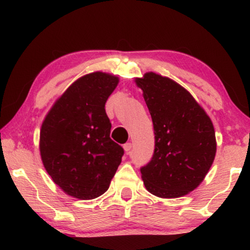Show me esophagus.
I'll use <instances>...</instances> for the list:
<instances>
[{
    "label": "esophagus",
    "mask_w": 250,
    "mask_h": 250,
    "mask_svg": "<svg viewBox=\"0 0 250 250\" xmlns=\"http://www.w3.org/2000/svg\"><path fill=\"white\" fill-rule=\"evenodd\" d=\"M131 149H132V143L131 142H127V143H125L124 145V150L127 153H129V151H131Z\"/></svg>",
    "instance_id": "obj_1"
}]
</instances>
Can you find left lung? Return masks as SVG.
<instances>
[{
	"label": "left lung",
	"instance_id": "8db88e82",
	"mask_svg": "<svg viewBox=\"0 0 250 250\" xmlns=\"http://www.w3.org/2000/svg\"><path fill=\"white\" fill-rule=\"evenodd\" d=\"M151 115L155 151L140 168L150 193L177 198L203 182L216 153L213 123L192 95L155 73L135 81Z\"/></svg>",
	"mask_w": 250,
	"mask_h": 250
}]
</instances>
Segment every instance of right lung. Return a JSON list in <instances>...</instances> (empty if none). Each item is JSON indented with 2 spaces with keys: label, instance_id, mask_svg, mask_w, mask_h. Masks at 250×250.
<instances>
[{
  "label": "right lung",
  "instance_id": "1",
  "mask_svg": "<svg viewBox=\"0 0 250 250\" xmlns=\"http://www.w3.org/2000/svg\"><path fill=\"white\" fill-rule=\"evenodd\" d=\"M118 78L105 73L81 77L44 119L40 150L53 182L78 199H94L110 186L124 149L110 139L105 102Z\"/></svg>",
  "mask_w": 250,
  "mask_h": 250
}]
</instances>
